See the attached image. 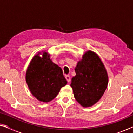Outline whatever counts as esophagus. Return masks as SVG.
I'll return each mask as SVG.
<instances>
[{"mask_svg": "<svg viewBox=\"0 0 133 133\" xmlns=\"http://www.w3.org/2000/svg\"><path fill=\"white\" fill-rule=\"evenodd\" d=\"M65 78H66V80L67 81V82H70V76H69V75H66Z\"/></svg>", "mask_w": 133, "mask_h": 133, "instance_id": "34e87169", "label": "esophagus"}]
</instances>
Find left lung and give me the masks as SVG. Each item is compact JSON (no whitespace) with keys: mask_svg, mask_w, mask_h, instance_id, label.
<instances>
[{"mask_svg":"<svg viewBox=\"0 0 133 133\" xmlns=\"http://www.w3.org/2000/svg\"><path fill=\"white\" fill-rule=\"evenodd\" d=\"M76 75L70 86L76 100L84 108L97 103L103 96L108 85V75L97 54L86 51L75 69Z\"/></svg>","mask_w":133,"mask_h":133,"instance_id":"1","label":"left lung"}]
</instances>
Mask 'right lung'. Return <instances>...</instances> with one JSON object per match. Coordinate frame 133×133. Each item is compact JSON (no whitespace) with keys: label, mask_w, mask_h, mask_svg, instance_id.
<instances>
[{"label":"right lung","mask_w":133,"mask_h":133,"mask_svg":"<svg viewBox=\"0 0 133 133\" xmlns=\"http://www.w3.org/2000/svg\"><path fill=\"white\" fill-rule=\"evenodd\" d=\"M50 55L46 51L39 52L31 59L25 73V81L31 94L43 103L56 97L67 83L62 69L52 62Z\"/></svg>","instance_id":"right-lung-1"}]
</instances>
